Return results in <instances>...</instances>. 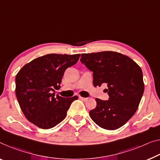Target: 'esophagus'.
Segmentation results:
<instances>
[{
	"label": "esophagus",
	"mask_w": 160,
	"mask_h": 160,
	"mask_svg": "<svg viewBox=\"0 0 160 160\" xmlns=\"http://www.w3.org/2000/svg\"><path fill=\"white\" fill-rule=\"evenodd\" d=\"M79 98L82 100V101H88V98H83L82 96H79Z\"/></svg>",
	"instance_id": "obj_1"
}]
</instances>
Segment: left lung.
I'll return each mask as SVG.
<instances>
[{"mask_svg": "<svg viewBox=\"0 0 160 160\" xmlns=\"http://www.w3.org/2000/svg\"><path fill=\"white\" fill-rule=\"evenodd\" d=\"M80 61L92 72L95 87L108 85L109 100L95 99L90 118L105 129L121 127L137 111L144 93L141 68L130 57L111 51L82 54Z\"/></svg>", "mask_w": 160, "mask_h": 160, "instance_id": "left-lung-1", "label": "left lung"}]
</instances>
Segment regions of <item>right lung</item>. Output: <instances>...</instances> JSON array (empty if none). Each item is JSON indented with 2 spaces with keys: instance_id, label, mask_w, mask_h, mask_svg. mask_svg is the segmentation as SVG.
I'll return each mask as SVG.
<instances>
[{
  "instance_id": "obj_1",
  "label": "right lung",
  "mask_w": 160,
  "mask_h": 160,
  "mask_svg": "<svg viewBox=\"0 0 160 160\" xmlns=\"http://www.w3.org/2000/svg\"><path fill=\"white\" fill-rule=\"evenodd\" d=\"M80 55L46 54L19 70L16 77V95L21 111L31 123L48 129L65 119L71 103L78 97H54L51 91L60 88L65 70L77 63Z\"/></svg>"
}]
</instances>
